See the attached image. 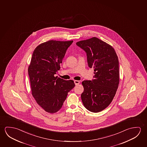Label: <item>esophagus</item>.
Masks as SVG:
<instances>
[{"instance_id": "obj_1", "label": "esophagus", "mask_w": 147, "mask_h": 147, "mask_svg": "<svg viewBox=\"0 0 147 147\" xmlns=\"http://www.w3.org/2000/svg\"><path fill=\"white\" fill-rule=\"evenodd\" d=\"M74 83H75V85H78L80 83L79 81H78V80H75L74 81Z\"/></svg>"}]
</instances>
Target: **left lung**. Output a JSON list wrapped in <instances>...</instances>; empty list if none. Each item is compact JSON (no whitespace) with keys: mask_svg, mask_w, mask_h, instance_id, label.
Returning <instances> with one entry per match:
<instances>
[{"mask_svg":"<svg viewBox=\"0 0 147 147\" xmlns=\"http://www.w3.org/2000/svg\"><path fill=\"white\" fill-rule=\"evenodd\" d=\"M76 45L85 51L88 66L94 71L93 79L82 82V102L89 111L100 112L110 105L118 88V57L111 46L97 38L80 41Z\"/></svg>","mask_w":147,"mask_h":147,"instance_id":"8db88e82","label":"left lung"}]
</instances>
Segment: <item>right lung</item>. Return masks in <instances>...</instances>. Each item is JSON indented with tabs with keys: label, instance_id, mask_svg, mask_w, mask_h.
<instances>
[{
	"label": "right lung",
	"instance_id": "1",
	"mask_svg": "<svg viewBox=\"0 0 147 147\" xmlns=\"http://www.w3.org/2000/svg\"><path fill=\"white\" fill-rule=\"evenodd\" d=\"M72 42L50 40L38 45L33 51L28 69L32 93L38 104L51 113L60 109L68 92L75 86L72 80L55 76Z\"/></svg>",
	"mask_w": 147,
	"mask_h": 147
}]
</instances>
